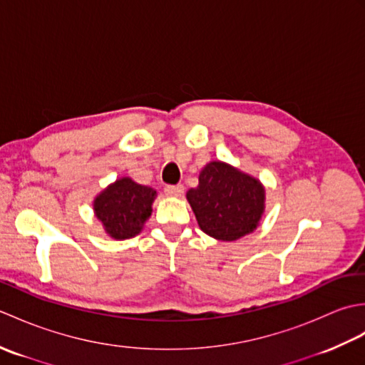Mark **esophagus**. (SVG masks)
<instances>
[{
  "label": "esophagus",
  "instance_id": "obj_1",
  "mask_svg": "<svg viewBox=\"0 0 365 365\" xmlns=\"http://www.w3.org/2000/svg\"><path fill=\"white\" fill-rule=\"evenodd\" d=\"M165 192L170 197H180L183 195V187L182 185H174V187H166Z\"/></svg>",
  "mask_w": 365,
  "mask_h": 365
}]
</instances>
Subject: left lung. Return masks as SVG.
<instances>
[{"label":"left lung","instance_id":"1","mask_svg":"<svg viewBox=\"0 0 365 365\" xmlns=\"http://www.w3.org/2000/svg\"><path fill=\"white\" fill-rule=\"evenodd\" d=\"M199 227L221 242H235L257 229L265 212V187L259 178L224 161L200 169L199 185L187 192Z\"/></svg>","mask_w":365,"mask_h":365}]
</instances>
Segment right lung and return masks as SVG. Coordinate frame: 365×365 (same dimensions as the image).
<instances>
[{
  "label": "right lung",
  "mask_w": 365,
  "mask_h": 365,
  "mask_svg": "<svg viewBox=\"0 0 365 365\" xmlns=\"http://www.w3.org/2000/svg\"><path fill=\"white\" fill-rule=\"evenodd\" d=\"M157 191L139 185L130 177H120L94 197V215L108 237L127 240L141 234L152 215Z\"/></svg>",
  "instance_id": "1"
}]
</instances>
